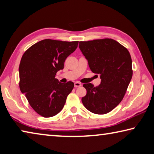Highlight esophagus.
Here are the masks:
<instances>
[{
  "label": "esophagus",
  "instance_id": "34e87169",
  "mask_svg": "<svg viewBox=\"0 0 154 154\" xmlns=\"http://www.w3.org/2000/svg\"><path fill=\"white\" fill-rule=\"evenodd\" d=\"M74 85H75V87H76V88H77V87H80L81 85H82V84H81V83H80L79 82H75Z\"/></svg>",
  "mask_w": 154,
  "mask_h": 154
}]
</instances>
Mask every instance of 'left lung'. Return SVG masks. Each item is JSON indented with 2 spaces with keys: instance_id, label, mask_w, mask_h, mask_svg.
<instances>
[{
  "instance_id": "left-lung-1",
  "label": "left lung",
  "mask_w": 154,
  "mask_h": 154,
  "mask_svg": "<svg viewBox=\"0 0 154 154\" xmlns=\"http://www.w3.org/2000/svg\"><path fill=\"white\" fill-rule=\"evenodd\" d=\"M79 49L88 60L91 71L100 75V85L84 83L86 95L83 105L93 113L106 114L122 99L132 77V59L128 49L116 40L105 38L80 41Z\"/></svg>"
}]
</instances>
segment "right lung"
Returning <instances> with one entry per match:
<instances>
[{
  "label": "right lung",
  "mask_w": 154,
  "mask_h": 154,
  "mask_svg": "<svg viewBox=\"0 0 154 154\" xmlns=\"http://www.w3.org/2000/svg\"><path fill=\"white\" fill-rule=\"evenodd\" d=\"M78 43L44 39L23 54L19 66L20 90L31 107L44 118L58 114L73 89V82L62 83L55 76L64 69L65 60L75 51Z\"/></svg>",
  "instance_id": "obj_1"
}]
</instances>
